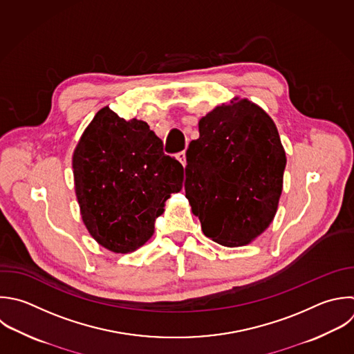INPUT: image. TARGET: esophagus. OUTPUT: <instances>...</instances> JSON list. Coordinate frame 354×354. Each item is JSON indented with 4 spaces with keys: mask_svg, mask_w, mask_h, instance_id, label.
<instances>
[{
    "mask_svg": "<svg viewBox=\"0 0 354 354\" xmlns=\"http://www.w3.org/2000/svg\"><path fill=\"white\" fill-rule=\"evenodd\" d=\"M176 158H177V160L185 167L187 166V158H185V152L183 151V152H178L177 155H176Z\"/></svg>",
    "mask_w": 354,
    "mask_h": 354,
    "instance_id": "obj_1",
    "label": "esophagus"
}]
</instances>
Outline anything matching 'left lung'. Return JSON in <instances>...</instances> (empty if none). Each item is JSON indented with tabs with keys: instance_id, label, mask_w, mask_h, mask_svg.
<instances>
[{
	"instance_id": "obj_1",
	"label": "left lung",
	"mask_w": 354,
	"mask_h": 354,
	"mask_svg": "<svg viewBox=\"0 0 354 354\" xmlns=\"http://www.w3.org/2000/svg\"><path fill=\"white\" fill-rule=\"evenodd\" d=\"M285 166L278 130L256 104L231 101L203 116L184 183L203 234L230 248L256 239L277 213Z\"/></svg>"
}]
</instances>
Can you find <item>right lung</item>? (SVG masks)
Here are the masks:
<instances>
[{
	"label": "right lung",
	"mask_w": 354,
	"mask_h": 354,
	"mask_svg": "<svg viewBox=\"0 0 354 354\" xmlns=\"http://www.w3.org/2000/svg\"><path fill=\"white\" fill-rule=\"evenodd\" d=\"M73 176L91 236L115 253H129L152 236L165 202L183 188L184 169L165 155L145 122H126L105 106L75 149Z\"/></svg>",
	"instance_id": "right-lung-1"
}]
</instances>
